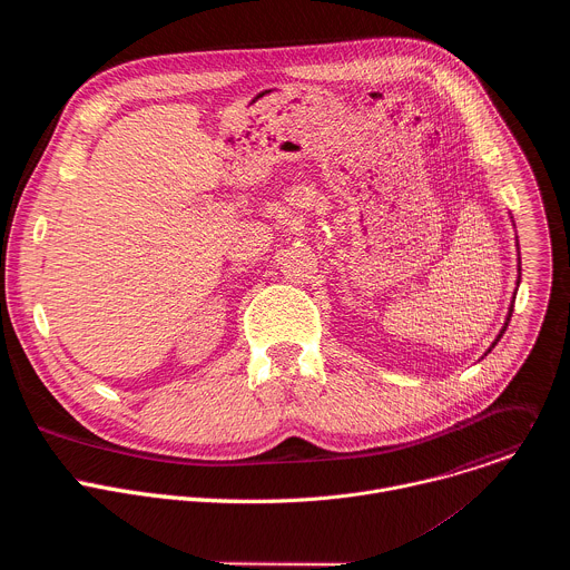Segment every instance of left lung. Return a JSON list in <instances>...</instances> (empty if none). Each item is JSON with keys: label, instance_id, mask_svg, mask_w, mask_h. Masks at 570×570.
Wrapping results in <instances>:
<instances>
[{"label": "left lung", "instance_id": "8db88e82", "mask_svg": "<svg viewBox=\"0 0 570 570\" xmlns=\"http://www.w3.org/2000/svg\"><path fill=\"white\" fill-rule=\"evenodd\" d=\"M512 311H514V302H512V306H510V313H508V322H510V317H512ZM508 322H505V327H503V332H501V334H499V338H497V343H499V341H501V336H503V334H505V330H508ZM497 343H494V345H492V347H497ZM492 347H490V352H492Z\"/></svg>", "mask_w": 570, "mask_h": 570}]
</instances>
